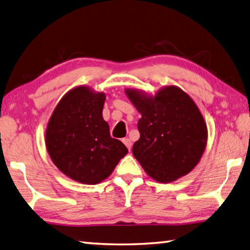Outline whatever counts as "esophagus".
I'll return each instance as SVG.
<instances>
[{
  "mask_svg": "<svg viewBox=\"0 0 250 250\" xmlns=\"http://www.w3.org/2000/svg\"><path fill=\"white\" fill-rule=\"evenodd\" d=\"M123 143L127 147V149H128L129 151H130V149H131V141H130V139L129 138H124L123 139Z\"/></svg>",
  "mask_w": 250,
  "mask_h": 250,
  "instance_id": "1",
  "label": "esophagus"
}]
</instances>
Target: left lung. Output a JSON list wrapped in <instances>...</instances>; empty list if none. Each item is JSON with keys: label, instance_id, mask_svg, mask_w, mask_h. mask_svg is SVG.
Listing matches in <instances>:
<instances>
[{"label": "left lung", "instance_id": "obj_1", "mask_svg": "<svg viewBox=\"0 0 250 250\" xmlns=\"http://www.w3.org/2000/svg\"><path fill=\"white\" fill-rule=\"evenodd\" d=\"M127 97L141 114L140 138L133 154L153 180L171 183L189 173L200 161L208 138L206 122L192 99L176 86L146 95L126 89Z\"/></svg>", "mask_w": 250, "mask_h": 250}]
</instances>
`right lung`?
<instances>
[{"label":"right lung","mask_w":250,"mask_h":250,"mask_svg":"<svg viewBox=\"0 0 250 250\" xmlns=\"http://www.w3.org/2000/svg\"><path fill=\"white\" fill-rule=\"evenodd\" d=\"M103 92L87 86L69 90L61 99L45 130L52 162L72 180L95 185L109 177L128 150L112 138L103 120Z\"/></svg>","instance_id":"add662e5"}]
</instances>
